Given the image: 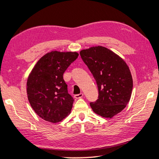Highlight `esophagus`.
Masks as SVG:
<instances>
[{
  "instance_id": "esophagus-1",
  "label": "esophagus",
  "mask_w": 159,
  "mask_h": 159,
  "mask_svg": "<svg viewBox=\"0 0 159 159\" xmlns=\"http://www.w3.org/2000/svg\"><path fill=\"white\" fill-rule=\"evenodd\" d=\"M83 95H84L83 93H80V94H77V95H74V98H75V99H80L82 98Z\"/></svg>"
}]
</instances>
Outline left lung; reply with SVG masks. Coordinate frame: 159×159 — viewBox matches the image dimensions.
Here are the masks:
<instances>
[{"instance_id": "8db88e82", "label": "left lung", "mask_w": 159, "mask_h": 159, "mask_svg": "<svg viewBox=\"0 0 159 159\" xmlns=\"http://www.w3.org/2000/svg\"><path fill=\"white\" fill-rule=\"evenodd\" d=\"M98 87V99L90 105L94 112L112 118L124 110L130 99L133 81L125 61L108 48L93 47L80 51Z\"/></svg>"}]
</instances>
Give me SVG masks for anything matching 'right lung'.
<instances>
[{"mask_svg":"<svg viewBox=\"0 0 159 159\" xmlns=\"http://www.w3.org/2000/svg\"><path fill=\"white\" fill-rule=\"evenodd\" d=\"M78 56L77 52L47 53L38 61L29 75L28 100L35 112L44 120L57 123L70 112L74 99L68 93L63 74Z\"/></svg>","mask_w":159,"mask_h":159,"instance_id":"right-lung-1","label":"right lung"}]
</instances>
